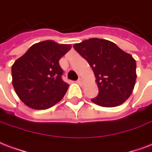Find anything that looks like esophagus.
Wrapping results in <instances>:
<instances>
[{
	"mask_svg": "<svg viewBox=\"0 0 152 152\" xmlns=\"http://www.w3.org/2000/svg\"><path fill=\"white\" fill-rule=\"evenodd\" d=\"M77 83L78 85H80V86H82V84H83V81H82V78H78V80L77 81Z\"/></svg>",
	"mask_w": 152,
	"mask_h": 152,
	"instance_id": "34e87169",
	"label": "esophagus"
}]
</instances>
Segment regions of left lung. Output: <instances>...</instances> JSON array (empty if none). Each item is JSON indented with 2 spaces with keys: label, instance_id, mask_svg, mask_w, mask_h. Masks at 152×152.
Returning <instances> with one entry per match:
<instances>
[{
  "label": "left lung",
  "instance_id": "1",
  "mask_svg": "<svg viewBox=\"0 0 152 152\" xmlns=\"http://www.w3.org/2000/svg\"><path fill=\"white\" fill-rule=\"evenodd\" d=\"M73 47L87 60L96 77L98 95L91 102L112 108L131 96L136 80V63L132 55L104 39H89Z\"/></svg>",
  "mask_w": 152,
  "mask_h": 152
}]
</instances>
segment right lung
I'll return each mask as SVG.
<instances>
[{
    "label": "right lung",
    "instance_id": "right-lung-1",
    "mask_svg": "<svg viewBox=\"0 0 152 152\" xmlns=\"http://www.w3.org/2000/svg\"><path fill=\"white\" fill-rule=\"evenodd\" d=\"M71 48L53 40L35 43L12 66L15 92L27 106L49 109L63 99L69 85L62 80L59 59Z\"/></svg>",
    "mask_w": 152,
    "mask_h": 152
}]
</instances>
